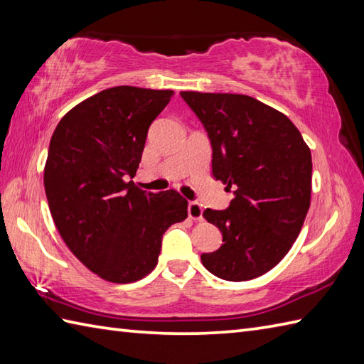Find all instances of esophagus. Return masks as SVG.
<instances>
[{
	"mask_svg": "<svg viewBox=\"0 0 364 364\" xmlns=\"http://www.w3.org/2000/svg\"><path fill=\"white\" fill-rule=\"evenodd\" d=\"M202 205L197 203V202H189L188 205V215L192 220H202Z\"/></svg>",
	"mask_w": 364,
	"mask_h": 364,
	"instance_id": "1",
	"label": "esophagus"
}]
</instances>
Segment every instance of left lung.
Wrapping results in <instances>:
<instances>
[{"instance_id":"8db88e82","label":"left lung","mask_w":364,"mask_h":364,"mask_svg":"<svg viewBox=\"0 0 364 364\" xmlns=\"http://www.w3.org/2000/svg\"><path fill=\"white\" fill-rule=\"evenodd\" d=\"M213 146V176L233 189L223 211L203 218L222 233L203 266L228 282L269 272L289 252L311 198V151L280 111L239 94L181 92Z\"/></svg>"}]
</instances>
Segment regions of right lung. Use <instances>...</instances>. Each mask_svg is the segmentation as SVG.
<instances>
[{
  "label": "right lung",
  "mask_w": 364,
  "mask_h": 364,
  "mask_svg": "<svg viewBox=\"0 0 364 364\" xmlns=\"http://www.w3.org/2000/svg\"><path fill=\"white\" fill-rule=\"evenodd\" d=\"M172 90L117 86L68 111L51 136L43 184L54 225L92 272L133 283L158 264L162 235L188 218V200L153 194L133 178L146 133Z\"/></svg>",
  "instance_id": "obj_1"
}]
</instances>
